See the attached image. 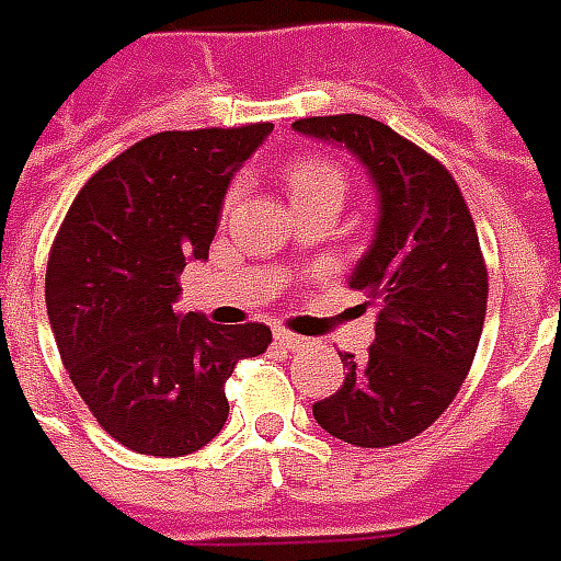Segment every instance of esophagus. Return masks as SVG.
<instances>
[{"mask_svg":"<svg viewBox=\"0 0 561 561\" xmlns=\"http://www.w3.org/2000/svg\"><path fill=\"white\" fill-rule=\"evenodd\" d=\"M274 341H277L280 347H287V351H301V347H308V337L296 335V332H289V329H274Z\"/></svg>","mask_w":561,"mask_h":561,"instance_id":"34e87169","label":"esophagus"}]
</instances>
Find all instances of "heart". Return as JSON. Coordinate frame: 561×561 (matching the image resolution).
Returning <instances> with one entry per match:
<instances>
[{"label":"heart","mask_w":561,"mask_h":561,"mask_svg":"<svg viewBox=\"0 0 561 561\" xmlns=\"http://www.w3.org/2000/svg\"><path fill=\"white\" fill-rule=\"evenodd\" d=\"M287 193L289 202L317 196V193L344 196V174L335 162L325 160V157H305L287 169Z\"/></svg>","instance_id":"b5f03b06"}]
</instances>
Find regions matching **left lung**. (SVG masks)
Returning a JSON list of instances; mask_svg holds the SVG:
<instances>
[{"label":"left lung","instance_id":"obj_1","mask_svg":"<svg viewBox=\"0 0 561 561\" xmlns=\"http://www.w3.org/2000/svg\"><path fill=\"white\" fill-rule=\"evenodd\" d=\"M293 129L356 153L380 202L351 277L377 311L375 344L363 359L341 353L347 377L313 420L353 447L404 444L447 411L478 353L490 277L471 210L453 174L387 123L332 114Z\"/></svg>","mask_w":561,"mask_h":561}]
</instances>
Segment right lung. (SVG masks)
<instances>
[{"instance_id":"right-lung-1","label":"right lung","mask_w":561,"mask_h":561,"mask_svg":"<svg viewBox=\"0 0 561 561\" xmlns=\"http://www.w3.org/2000/svg\"><path fill=\"white\" fill-rule=\"evenodd\" d=\"M272 123L157 133L102 165L47 260V317L96 423L145 456L202 450L229 416L226 380L272 344L262 323L174 313L178 277L205 260L226 186Z\"/></svg>"}]
</instances>
